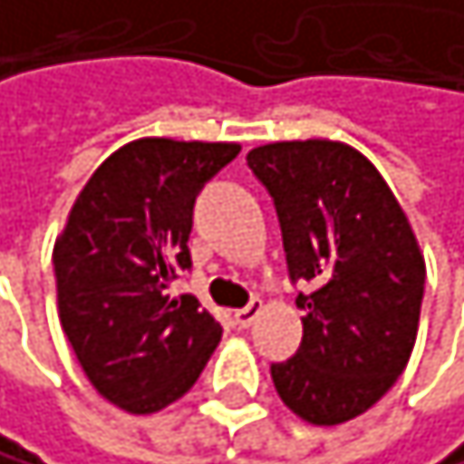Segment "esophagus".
I'll list each match as a JSON object with an SVG mask.
<instances>
[{"label": "esophagus", "instance_id": "34e87169", "mask_svg": "<svg viewBox=\"0 0 464 464\" xmlns=\"http://www.w3.org/2000/svg\"><path fill=\"white\" fill-rule=\"evenodd\" d=\"M260 312H263V303H260V300H252L246 309H237V312H235V323L240 325V329H249V325L257 320Z\"/></svg>", "mask_w": 464, "mask_h": 464}]
</instances>
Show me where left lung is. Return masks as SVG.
Returning a JSON list of instances; mask_svg holds the SVG:
<instances>
[{
	"label": "left lung",
	"mask_w": 464,
	"mask_h": 464,
	"mask_svg": "<svg viewBox=\"0 0 464 464\" xmlns=\"http://www.w3.org/2000/svg\"><path fill=\"white\" fill-rule=\"evenodd\" d=\"M246 164L275 198L303 343L272 365L292 414L340 425L365 414L405 372L420 329L425 257L392 187L343 141H275Z\"/></svg>",
	"instance_id": "obj_1"
}]
</instances>
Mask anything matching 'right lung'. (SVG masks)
<instances>
[{"mask_svg":"<svg viewBox=\"0 0 464 464\" xmlns=\"http://www.w3.org/2000/svg\"><path fill=\"white\" fill-rule=\"evenodd\" d=\"M237 152L229 141H130L90 175L56 237L62 329L92 388L127 414L181 400L220 343L201 303L167 289L192 266L195 195Z\"/></svg>","mask_w":464,"mask_h":464,"instance_id":"add662e5","label":"right lung"}]
</instances>
